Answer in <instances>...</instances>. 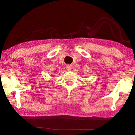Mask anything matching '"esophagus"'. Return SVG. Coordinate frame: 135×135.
I'll return each mask as SVG.
<instances>
[{"label": "esophagus", "instance_id": "34e87169", "mask_svg": "<svg viewBox=\"0 0 135 135\" xmlns=\"http://www.w3.org/2000/svg\"><path fill=\"white\" fill-rule=\"evenodd\" d=\"M66 68H67V70L68 71H70L71 70V66L70 65H66Z\"/></svg>", "mask_w": 135, "mask_h": 135}]
</instances>
